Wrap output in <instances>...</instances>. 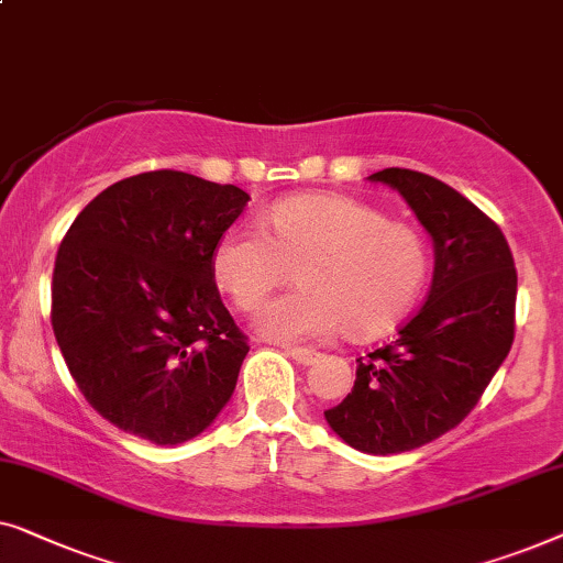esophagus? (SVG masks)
I'll return each mask as SVG.
<instances>
[{
  "mask_svg": "<svg viewBox=\"0 0 563 563\" xmlns=\"http://www.w3.org/2000/svg\"><path fill=\"white\" fill-rule=\"evenodd\" d=\"M285 354L296 360L298 364H313L316 360L321 357L319 352H316V350H306V346H285Z\"/></svg>",
  "mask_w": 563,
  "mask_h": 563,
  "instance_id": "34e87169",
  "label": "esophagus"
}]
</instances>
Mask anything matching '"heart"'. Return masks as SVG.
I'll return each mask as SVG.
<instances>
[{
	"mask_svg": "<svg viewBox=\"0 0 563 563\" xmlns=\"http://www.w3.org/2000/svg\"><path fill=\"white\" fill-rule=\"evenodd\" d=\"M267 224L273 236L255 221L229 227L211 263L244 313L260 311L298 267V288L260 316V331L278 342H316L342 327L357 339L383 334L429 278L423 232L346 196H290L267 211Z\"/></svg>",
	"mask_w": 563,
	"mask_h": 563,
	"instance_id": "b5f03b06",
	"label": "heart"
}]
</instances>
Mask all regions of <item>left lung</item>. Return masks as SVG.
Returning <instances> with one entry per match:
<instances>
[{"mask_svg":"<svg viewBox=\"0 0 563 563\" xmlns=\"http://www.w3.org/2000/svg\"><path fill=\"white\" fill-rule=\"evenodd\" d=\"M398 188L429 229L437 267L426 303L390 344L357 360V379L331 429L364 454H400L456 429L508 357L516 339L518 273L500 227L426 173H372Z\"/></svg>","mask_w":563,"mask_h":563,"instance_id":"left-lung-1","label":"left lung"}]
</instances>
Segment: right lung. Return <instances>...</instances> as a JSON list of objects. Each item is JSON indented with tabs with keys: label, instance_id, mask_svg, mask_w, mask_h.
<instances>
[{
	"label": "right lung",
	"instance_id": "obj_1",
	"mask_svg": "<svg viewBox=\"0 0 563 563\" xmlns=\"http://www.w3.org/2000/svg\"><path fill=\"white\" fill-rule=\"evenodd\" d=\"M247 201L236 186L150 170L101 191L63 236L53 334L78 390L117 429L184 443L232 398L250 344L211 260Z\"/></svg>",
	"mask_w": 563,
	"mask_h": 563
}]
</instances>
